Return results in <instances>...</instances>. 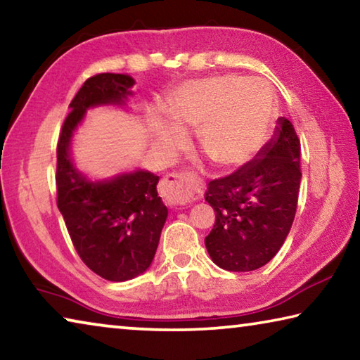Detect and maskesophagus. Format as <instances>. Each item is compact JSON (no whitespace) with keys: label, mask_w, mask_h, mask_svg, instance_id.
<instances>
[{"label":"esophagus","mask_w":360,"mask_h":360,"mask_svg":"<svg viewBox=\"0 0 360 360\" xmlns=\"http://www.w3.org/2000/svg\"><path fill=\"white\" fill-rule=\"evenodd\" d=\"M160 193L169 206H186L202 197V184L192 174H167Z\"/></svg>","instance_id":"obj_1"}]
</instances>
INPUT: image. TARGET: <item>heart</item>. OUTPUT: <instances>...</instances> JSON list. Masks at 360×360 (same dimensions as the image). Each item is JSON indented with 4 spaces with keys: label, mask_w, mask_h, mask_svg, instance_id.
Returning <instances> with one entry per match:
<instances>
[{
    "label": "heart",
    "mask_w": 360,
    "mask_h": 360,
    "mask_svg": "<svg viewBox=\"0 0 360 360\" xmlns=\"http://www.w3.org/2000/svg\"><path fill=\"white\" fill-rule=\"evenodd\" d=\"M172 122L154 117L157 141L167 152L186 144L180 130L197 129V144L216 165L238 167L265 141L271 119V94L260 81L221 76L186 82L169 103Z\"/></svg>",
    "instance_id": "1"
}]
</instances>
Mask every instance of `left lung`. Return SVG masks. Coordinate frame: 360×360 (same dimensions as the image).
Wrapping results in <instances>:
<instances>
[{
    "mask_svg": "<svg viewBox=\"0 0 360 360\" xmlns=\"http://www.w3.org/2000/svg\"><path fill=\"white\" fill-rule=\"evenodd\" d=\"M300 181V141L281 117L251 162L206 188L216 212L205 238L212 262L227 271H252L275 257L294 222Z\"/></svg>",
    "mask_w": 360,
    "mask_h": 360,
    "instance_id": "8db88e82",
    "label": "left lung"
}]
</instances>
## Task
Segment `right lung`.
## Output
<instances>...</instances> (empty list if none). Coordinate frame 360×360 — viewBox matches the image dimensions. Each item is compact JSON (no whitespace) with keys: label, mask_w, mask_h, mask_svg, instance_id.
I'll list each match as a JSON object with an SVG mask.
<instances>
[{"label":"right lung","mask_w":360,"mask_h":360,"mask_svg":"<svg viewBox=\"0 0 360 360\" xmlns=\"http://www.w3.org/2000/svg\"><path fill=\"white\" fill-rule=\"evenodd\" d=\"M135 79L103 72L87 79L70 103L57 146V206L79 257L96 275L122 283L150 266L168 210L157 193L158 176L135 169L90 179L71 155L77 127L96 106H127Z\"/></svg>","instance_id":"obj_1"}]
</instances>
